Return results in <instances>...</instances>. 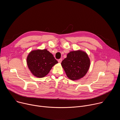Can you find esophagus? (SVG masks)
<instances>
[{
    "label": "esophagus",
    "instance_id": "esophagus-1",
    "mask_svg": "<svg viewBox=\"0 0 120 120\" xmlns=\"http://www.w3.org/2000/svg\"><path fill=\"white\" fill-rule=\"evenodd\" d=\"M62 58H61V59H59L58 60V62L59 63H61L62 62Z\"/></svg>",
    "mask_w": 120,
    "mask_h": 120
}]
</instances>
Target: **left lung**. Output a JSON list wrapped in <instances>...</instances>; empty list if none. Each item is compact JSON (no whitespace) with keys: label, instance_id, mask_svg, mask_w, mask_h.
Here are the masks:
<instances>
[{"label":"left lung","instance_id":"obj_1","mask_svg":"<svg viewBox=\"0 0 120 120\" xmlns=\"http://www.w3.org/2000/svg\"><path fill=\"white\" fill-rule=\"evenodd\" d=\"M61 65L67 77L76 81L87 74L90 66V59L86 52L79 49L68 53Z\"/></svg>","mask_w":120,"mask_h":120}]
</instances>
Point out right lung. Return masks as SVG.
Returning a JSON list of instances; mask_svg holds the SVG:
<instances>
[{
    "instance_id": "add662e5",
    "label": "right lung",
    "mask_w": 120,
    "mask_h": 120,
    "mask_svg": "<svg viewBox=\"0 0 120 120\" xmlns=\"http://www.w3.org/2000/svg\"><path fill=\"white\" fill-rule=\"evenodd\" d=\"M28 69L33 75L38 78L45 76L53 66L58 63L52 54L46 49L31 51L26 58Z\"/></svg>"
}]
</instances>
